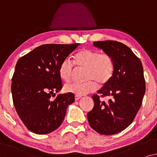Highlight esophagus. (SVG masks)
<instances>
[{"label": "esophagus", "instance_id": "esophagus-1", "mask_svg": "<svg viewBox=\"0 0 157 157\" xmlns=\"http://www.w3.org/2000/svg\"><path fill=\"white\" fill-rule=\"evenodd\" d=\"M82 98V96H78V95H75V100H80V98Z\"/></svg>", "mask_w": 157, "mask_h": 157}]
</instances>
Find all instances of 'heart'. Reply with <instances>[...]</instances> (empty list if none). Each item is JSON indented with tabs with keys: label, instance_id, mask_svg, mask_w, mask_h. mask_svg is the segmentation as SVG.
Instances as JSON below:
<instances>
[{
	"label": "heart",
	"instance_id": "b5f03b06",
	"mask_svg": "<svg viewBox=\"0 0 157 157\" xmlns=\"http://www.w3.org/2000/svg\"><path fill=\"white\" fill-rule=\"evenodd\" d=\"M73 64L78 68H85L83 83H70L64 87L66 93L82 96L93 93L98 88L97 82L104 85L109 82L114 72V61L110 54L98 50L83 49L75 54L73 63L65 59L60 64L59 75L62 81L70 82L73 72Z\"/></svg>",
	"mask_w": 157,
	"mask_h": 157
}]
</instances>
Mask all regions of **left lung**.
I'll return each mask as SVG.
<instances>
[{
    "label": "left lung",
    "mask_w": 157,
    "mask_h": 157,
    "mask_svg": "<svg viewBox=\"0 0 157 157\" xmlns=\"http://www.w3.org/2000/svg\"><path fill=\"white\" fill-rule=\"evenodd\" d=\"M95 47L110 54L114 61V72L109 82L98 93L109 96L107 103L93 96L94 107L87 113L90 126L103 135H113L126 129L141 108L146 92L141 62L130 48L116 41H94Z\"/></svg>",
    "instance_id": "1"
}]
</instances>
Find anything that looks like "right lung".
<instances>
[{
	"instance_id": "1",
	"label": "right lung",
	"mask_w": 157,
	"mask_h": 157,
	"mask_svg": "<svg viewBox=\"0 0 157 157\" xmlns=\"http://www.w3.org/2000/svg\"><path fill=\"white\" fill-rule=\"evenodd\" d=\"M80 44H49L35 48L18 60L11 83L16 112L26 128L47 134L59 128L67 108L75 101L72 93L59 94L62 88L60 64Z\"/></svg>"
}]
</instances>
